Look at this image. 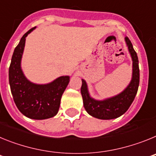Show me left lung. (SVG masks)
<instances>
[{"instance_id":"8db88e82","label":"left lung","mask_w":156,"mask_h":156,"mask_svg":"<svg viewBox=\"0 0 156 156\" xmlns=\"http://www.w3.org/2000/svg\"><path fill=\"white\" fill-rule=\"evenodd\" d=\"M125 42L133 62V69L131 80L121 93L103 100H96L90 96L87 82L82 79L80 91L83 106L87 113L94 118L100 119H112L121 116L127 111L137 94L140 81L138 58L127 37H125Z\"/></svg>"}]
</instances>
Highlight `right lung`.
<instances>
[{"instance_id": "add662e5", "label": "right lung", "mask_w": 156, "mask_h": 156, "mask_svg": "<svg viewBox=\"0 0 156 156\" xmlns=\"http://www.w3.org/2000/svg\"><path fill=\"white\" fill-rule=\"evenodd\" d=\"M27 32L12 55L9 67V84L14 101L25 116L33 119H45L58 113L61 98L69 83V76H62L46 84H37L25 76L21 67L26 37L35 29Z\"/></svg>"}]
</instances>
